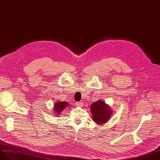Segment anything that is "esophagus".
I'll return each instance as SVG.
<instances>
[{"label":"esophagus","instance_id":"1","mask_svg":"<svg viewBox=\"0 0 160 160\" xmlns=\"http://www.w3.org/2000/svg\"><path fill=\"white\" fill-rule=\"evenodd\" d=\"M76 104H77V106H83V102H81V101L76 102Z\"/></svg>","mask_w":160,"mask_h":160}]
</instances>
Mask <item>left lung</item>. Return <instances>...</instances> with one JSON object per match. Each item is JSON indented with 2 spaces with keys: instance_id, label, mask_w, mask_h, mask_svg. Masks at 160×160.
Instances as JSON below:
<instances>
[{
  "instance_id": "1",
  "label": "left lung",
  "mask_w": 160,
  "mask_h": 160,
  "mask_svg": "<svg viewBox=\"0 0 160 160\" xmlns=\"http://www.w3.org/2000/svg\"><path fill=\"white\" fill-rule=\"evenodd\" d=\"M90 109L94 121L98 124L105 123L111 116V109L106 106L104 101L101 100L91 104Z\"/></svg>"
}]
</instances>
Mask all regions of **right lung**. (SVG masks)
Segmentation results:
<instances>
[{
  "label": "right lung",
  "instance_id": "obj_1",
  "mask_svg": "<svg viewBox=\"0 0 160 160\" xmlns=\"http://www.w3.org/2000/svg\"><path fill=\"white\" fill-rule=\"evenodd\" d=\"M68 104H67L66 102H59L55 104L54 105V111L56 112L55 114L56 115H58V114H59L61 112V111L67 106ZM58 116V115H57Z\"/></svg>",
  "mask_w": 160,
  "mask_h": 160
}]
</instances>
